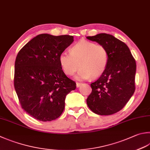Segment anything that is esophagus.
<instances>
[{
  "label": "esophagus",
  "mask_w": 150,
  "mask_h": 150,
  "mask_svg": "<svg viewBox=\"0 0 150 150\" xmlns=\"http://www.w3.org/2000/svg\"><path fill=\"white\" fill-rule=\"evenodd\" d=\"M81 84H82L81 83H78V82H77V83H76V87H80V86H81Z\"/></svg>",
  "instance_id": "1"
}]
</instances>
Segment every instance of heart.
<instances>
[{
  "instance_id": "1",
  "label": "heart",
  "mask_w": 150,
  "mask_h": 150,
  "mask_svg": "<svg viewBox=\"0 0 150 150\" xmlns=\"http://www.w3.org/2000/svg\"><path fill=\"white\" fill-rule=\"evenodd\" d=\"M59 62L64 72L72 76L80 68L76 78L84 80L96 78L103 74L108 63V53L103 45L81 40L71 47L70 53L62 52Z\"/></svg>"
}]
</instances>
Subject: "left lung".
Listing matches in <instances>:
<instances>
[{
    "instance_id": "1",
    "label": "left lung",
    "mask_w": 150,
    "mask_h": 150,
    "mask_svg": "<svg viewBox=\"0 0 150 150\" xmlns=\"http://www.w3.org/2000/svg\"><path fill=\"white\" fill-rule=\"evenodd\" d=\"M106 47L108 53L106 69L98 80L91 83V93L87 104L98 115L114 114L122 109L135 91L136 61L127 45L106 33L87 36Z\"/></svg>"
}]
</instances>
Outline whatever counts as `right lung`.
Returning a JSON list of instances; mask_svg holds the SVG:
<instances>
[{
  "label": "right lung",
  "mask_w": 150,
  "mask_h": 150,
  "mask_svg": "<svg viewBox=\"0 0 150 150\" xmlns=\"http://www.w3.org/2000/svg\"><path fill=\"white\" fill-rule=\"evenodd\" d=\"M74 41L70 35L41 34L19 51L14 87L21 108L35 119L50 121L64 108L66 96L76 87L62 70L59 55Z\"/></svg>",
  "instance_id": "obj_1"
}]
</instances>
